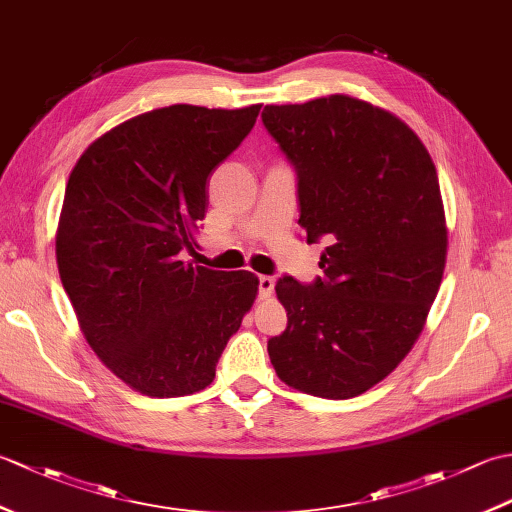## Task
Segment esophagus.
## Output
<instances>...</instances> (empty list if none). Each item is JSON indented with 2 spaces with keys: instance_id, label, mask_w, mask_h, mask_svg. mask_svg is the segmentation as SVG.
<instances>
[{
  "instance_id": "obj_1",
  "label": "esophagus",
  "mask_w": 512,
  "mask_h": 512,
  "mask_svg": "<svg viewBox=\"0 0 512 512\" xmlns=\"http://www.w3.org/2000/svg\"><path fill=\"white\" fill-rule=\"evenodd\" d=\"M273 290H275V279L262 275L259 277V299H270L273 297Z\"/></svg>"
}]
</instances>
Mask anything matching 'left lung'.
<instances>
[{
	"instance_id": "1",
	"label": "left lung",
	"mask_w": 512,
	"mask_h": 512,
	"mask_svg": "<svg viewBox=\"0 0 512 512\" xmlns=\"http://www.w3.org/2000/svg\"><path fill=\"white\" fill-rule=\"evenodd\" d=\"M262 121L297 169L308 242H328L317 284L277 281L288 328L270 363L303 394L361 396L411 352L438 295L449 231L436 165L407 123L350 94L266 105Z\"/></svg>"
}]
</instances>
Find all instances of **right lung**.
<instances>
[{
  "mask_svg": "<svg viewBox=\"0 0 512 512\" xmlns=\"http://www.w3.org/2000/svg\"><path fill=\"white\" fill-rule=\"evenodd\" d=\"M259 110L158 107L96 138L70 173L57 226L61 284L94 354L143 396L209 387L257 299V275L182 255L198 246L206 180Z\"/></svg>",
  "mask_w": 512,
  "mask_h": 512,
  "instance_id": "right-lung-1",
  "label": "right lung"
}]
</instances>
